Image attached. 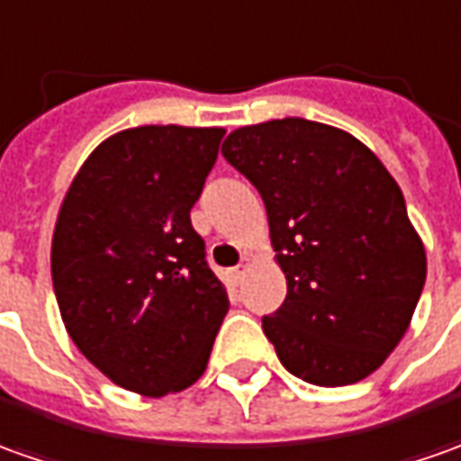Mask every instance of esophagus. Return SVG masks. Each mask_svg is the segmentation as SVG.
Returning <instances> with one entry per match:
<instances>
[{"label":"esophagus","mask_w":461,"mask_h":461,"mask_svg":"<svg viewBox=\"0 0 461 461\" xmlns=\"http://www.w3.org/2000/svg\"><path fill=\"white\" fill-rule=\"evenodd\" d=\"M247 270H249V257H244L242 262H240V265H237V267L231 270V277H234V280L240 283V280H242V277H244V272H247Z\"/></svg>","instance_id":"34e87169"}]
</instances>
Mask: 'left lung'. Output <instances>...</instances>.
I'll return each instance as SVG.
<instances>
[{"label":"left lung","instance_id":"left-lung-1","mask_svg":"<svg viewBox=\"0 0 461 461\" xmlns=\"http://www.w3.org/2000/svg\"><path fill=\"white\" fill-rule=\"evenodd\" d=\"M221 153L267 209L287 295L262 328L280 363L315 386L363 381L409 330L427 280L399 184L356 136L305 118L237 128Z\"/></svg>","mask_w":461,"mask_h":461}]
</instances>
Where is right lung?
I'll use <instances>...</instances> for the list:
<instances>
[{"label": "right lung", "instance_id": "obj_1", "mask_svg": "<svg viewBox=\"0 0 461 461\" xmlns=\"http://www.w3.org/2000/svg\"><path fill=\"white\" fill-rule=\"evenodd\" d=\"M224 128L139 125L86 158L52 234V287L68 336L140 396L206 371L230 297L191 227Z\"/></svg>", "mask_w": 461, "mask_h": 461}]
</instances>
